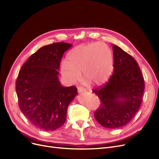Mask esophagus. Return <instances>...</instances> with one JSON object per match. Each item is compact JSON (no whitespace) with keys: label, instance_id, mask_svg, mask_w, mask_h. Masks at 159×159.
I'll return each instance as SVG.
<instances>
[{"label":"esophagus","instance_id":"esophagus-1","mask_svg":"<svg viewBox=\"0 0 159 159\" xmlns=\"http://www.w3.org/2000/svg\"><path fill=\"white\" fill-rule=\"evenodd\" d=\"M86 91L85 89H84L83 87H79L78 88V92L79 93H84Z\"/></svg>","mask_w":159,"mask_h":159}]
</instances>
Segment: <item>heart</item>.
Returning a JSON list of instances; mask_svg holds the SVG:
<instances>
[{"label":"heart","mask_w":159,"mask_h":159,"mask_svg":"<svg viewBox=\"0 0 159 159\" xmlns=\"http://www.w3.org/2000/svg\"><path fill=\"white\" fill-rule=\"evenodd\" d=\"M113 70L112 52L102 43L76 47L70 52L67 61H62L60 66L61 75L70 83L80 80L83 72L84 80L93 85L107 82Z\"/></svg>","instance_id":"obj_1"}]
</instances>
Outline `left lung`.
Masks as SVG:
<instances>
[{
  "label": "left lung",
  "instance_id": "1",
  "mask_svg": "<svg viewBox=\"0 0 159 159\" xmlns=\"http://www.w3.org/2000/svg\"><path fill=\"white\" fill-rule=\"evenodd\" d=\"M113 51V74L107 83L93 90L101 101L94 116L103 127L118 128L127 125L138 111L145 84L134 58L115 44Z\"/></svg>",
  "mask_w": 159,
  "mask_h": 159
}]
</instances>
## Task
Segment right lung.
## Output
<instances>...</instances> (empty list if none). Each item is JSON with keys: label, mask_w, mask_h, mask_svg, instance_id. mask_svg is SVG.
<instances>
[{"label": "right lung", "mask_w": 159, "mask_h": 159, "mask_svg": "<svg viewBox=\"0 0 159 159\" xmlns=\"http://www.w3.org/2000/svg\"><path fill=\"white\" fill-rule=\"evenodd\" d=\"M71 46L66 43L43 46L29 57L17 76L16 90L20 109L42 130L62 126L68 105L78 94L76 86H62L58 79L63 53Z\"/></svg>", "instance_id": "obj_1"}]
</instances>
